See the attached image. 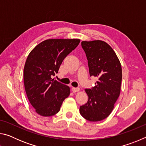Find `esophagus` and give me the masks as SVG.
<instances>
[{
	"label": "esophagus",
	"instance_id": "obj_1",
	"mask_svg": "<svg viewBox=\"0 0 146 146\" xmlns=\"http://www.w3.org/2000/svg\"><path fill=\"white\" fill-rule=\"evenodd\" d=\"M79 90H80V89H79L78 88H74V87L72 88V91L73 93L78 92V91H79Z\"/></svg>",
	"mask_w": 146,
	"mask_h": 146
}]
</instances>
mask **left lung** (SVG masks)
<instances>
[{"label":"left lung","mask_w":146,"mask_h":146,"mask_svg":"<svg viewBox=\"0 0 146 146\" xmlns=\"http://www.w3.org/2000/svg\"><path fill=\"white\" fill-rule=\"evenodd\" d=\"M88 60L90 76L98 78L95 86L86 89L88 100L80 107L85 119L98 122L107 118L114 108L120 93L122 67L114 50L104 41L81 42Z\"/></svg>","instance_id":"1"}]
</instances>
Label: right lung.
Here are the masks:
<instances>
[{
  "mask_svg": "<svg viewBox=\"0 0 146 146\" xmlns=\"http://www.w3.org/2000/svg\"><path fill=\"white\" fill-rule=\"evenodd\" d=\"M80 39H48L29 53L24 68V83L29 102L42 117L57 113L70 94L69 86L51 78Z\"/></svg>",
  "mask_w": 146,
  "mask_h": 146,
  "instance_id": "right-lung-1",
  "label": "right lung"
}]
</instances>
